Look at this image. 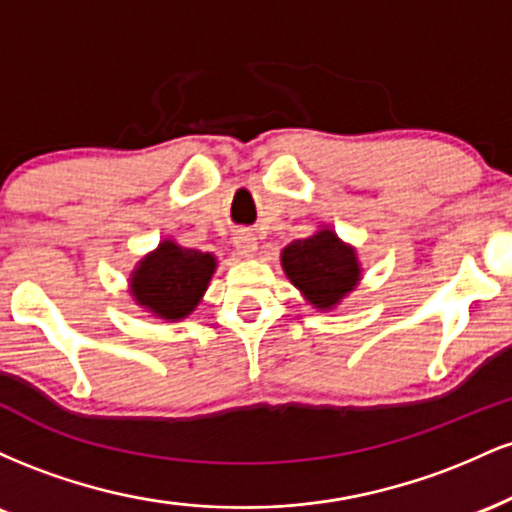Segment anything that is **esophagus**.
I'll return each instance as SVG.
<instances>
[{
	"label": "esophagus",
	"mask_w": 512,
	"mask_h": 512,
	"mask_svg": "<svg viewBox=\"0 0 512 512\" xmlns=\"http://www.w3.org/2000/svg\"><path fill=\"white\" fill-rule=\"evenodd\" d=\"M233 245H236L238 255H243V257H255V252H257V238H255V233H250V231H238L236 238H233Z\"/></svg>",
	"instance_id": "1"
}]
</instances>
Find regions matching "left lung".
I'll return each instance as SVG.
<instances>
[{
	"label": "left lung",
	"instance_id": "1",
	"mask_svg": "<svg viewBox=\"0 0 512 512\" xmlns=\"http://www.w3.org/2000/svg\"><path fill=\"white\" fill-rule=\"evenodd\" d=\"M281 269L303 298L317 310H334L361 284L363 267L354 245L344 243L330 226L293 240L281 250Z\"/></svg>",
	"mask_w": 512,
	"mask_h": 512
}]
</instances>
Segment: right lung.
Segmentation results:
<instances>
[{"label":"right lung","instance_id":"1","mask_svg":"<svg viewBox=\"0 0 512 512\" xmlns=\"http://www.w3.org/2000/svg\"><path fill=\"white\" fill-rule=\"evenodd\" d=\"M214 272L216 257L211 252L182 248L166 238L132 269L129 296L158 320L178 322L195 313Z\"/></svg>","mask_w":512,"mask_h":512}]
</instances>
